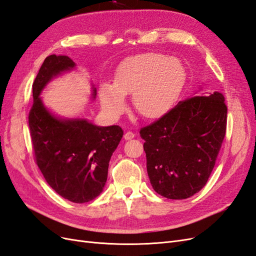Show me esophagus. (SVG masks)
<instances>
[{
    "instance_id": "34e87169",
    "label": "esophagus",
    "mask_w": 256,
    "mask_h": 256,
    "mask_svg": "<svg viewBox=\"0 0 256 256\" xmlns=\"http://www.w3.org/2000/svg\"><path fill=\"white\" fill-rule=\"evenodd\" d=\"M134 136H136V134L132 132V131H127L125 136H124V138L128 141V140H131V138H134Z\"/></svg>"
}]
</instances>
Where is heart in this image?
Masks as SVG:
<instances>
[{
  "label": "heart",
  "mask_w": 256,
  "mask_h": 256,
  "mask_svg": "<svg viewBox=\"0 0 256 256\" xmlns=\"http://www.w3.org/2000/svg\"><path fill=\"white\" fill-rule=\"evenodd\" d=\"M187 76L180 60L154 52L138 54L118 65L114 83L100 84V104L108 115L118 118L127 106L126 95L132 94L138 114L150 120L160 118L177 104Z\"/></svg>",
  "instance_id": "b5f03b06"
}]
</instances>
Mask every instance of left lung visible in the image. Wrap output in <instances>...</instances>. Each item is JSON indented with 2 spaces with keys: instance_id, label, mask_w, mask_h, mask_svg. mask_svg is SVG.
Here are the masks:
<instances>
[{
  "instance_id": "left-lung-1",
  "label": "left lung",
  "mask_w": 256,
  "mask_h": 256,
  "mask_svg": "<svg viewBox=\"0 0 256 256\" xmlns=\"http://www.w3.org/2000/svg\"><path fill=\"white\" fill-rule=\"evenodd\" d=\"M200 90L140 131L152 187L166 198H188L204 187L226 136L223 95Z\"/></svg>"
}]
</instances>
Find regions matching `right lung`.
<instances>
[{"label": "right lung", "instance_id": "obj_1", "mask_svg": "<svg viewBox=\"0 0 256 256\" xmlns=\"http://www.w3.org/2000/svg\"><path fill=\"white\" fill-rule=\"evenodd\" d=\"M76 69L67 56L46 58L33 83V106L28 115L37 166L46 182L60 196L86 203L102 192L111 156L124 131L120 126H96L84 118H60L40 97L56 76ZM97 90L92 84V100Z\"/></svg>", "mask_w": 256, "mask_h": 256}]
</instances>
